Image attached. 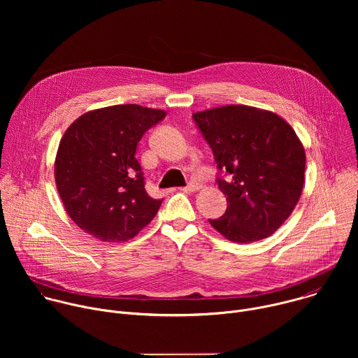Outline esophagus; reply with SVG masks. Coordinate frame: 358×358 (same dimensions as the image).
<instances>
[{"mask_svg":"<svg viewBox=\"0 0 358 358\" xmlns=\"http://www.w3.org/2000/svg\"><path fill=\"white\" fill-rule=\"evenodd\" d=\"M199 187H201V184H199L198 181H191V182H188L185 187H182L181 189L185 191V192H192V191L199 189Z\"/></svg>","mask_w":358,"mask_h":358,"instance_id":"34e87169","label":"esophagus"}]
</instances>
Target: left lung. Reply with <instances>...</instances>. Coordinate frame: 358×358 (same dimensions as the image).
Wrapping results in <instances>:
<instances>
[{
  "mask_svg": "<svg viewBox=\"0 0 358 358\" xmlns=\"http://www.w3.org/2000/svg\"><path fill=\"white\" fill-rule=\"evenodd\" d=\"M192 119L213 150L228 202L225 214L210 224L234 242L268 238L292 214L304 182V148L294 130L272 112L242 105Z\"/></svg>",
  "mask_w": 358,
  "mask_h": 358,
  "instance_id": "obj_1",
  "label": "left lung"
}]
</instances>
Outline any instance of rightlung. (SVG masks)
I'll list each match as a JSON object with an SVG mask.
<instances>
[{"mask_svg": "<svg viewBox=\"0 0 358 358\" xmlns=\"http://www.w3.org/2000/svg\"><path fill=\"white\" fill-rule=\"evenodd\" d=\"M164 117L163 110L117 105L85 113L65 131L55 181L66 213L85 232L124 242L156 217L163 199L147 194L136 148Z\"/></svg>", "mask_w": 358, "mask_h": 358, "instance_id": "add662e5", "label": "right lung"}]
</instances>
